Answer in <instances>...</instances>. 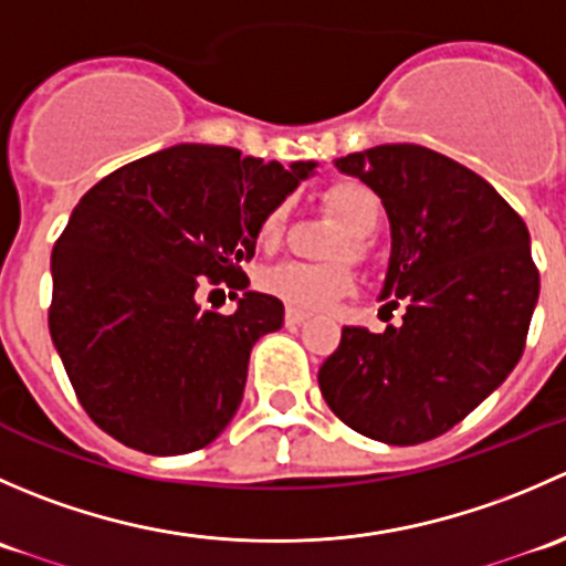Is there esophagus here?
<instances>
[{
    "label": "esophagus",
    "instance_id": "34e87169",
    "mask_svg": "<svg viewBox=\"0 0 566 566\" xmlns=\"http://www.w3.org/2000/svg\"><path fill=\"white\" fill-rule=\"evenodd\" d=\"M310 317H312L310 312H304V310H295V306H290V310L284 312V323H287V325H293V328H295V325H304L306 319H310Z\"/></svg>",
    "mask_w": 566,
    "mask_h": 566
}]
</instances>
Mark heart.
I'll use <instances>...</instances> for the list:
<instances>
[{"instance_id": "heart-1", "label": "heart", "mask_w": 566, "mask_h": 566, "mask_svg": "<svg viewBox=\"0 0 566 566\" xmlns=\"http://www.w3.org/2000/svg\"><path fill=\"white\" fill-rule=\"evenodd\" d=\"M325 205L345 221L350 238H342L339 247L334 249L336 256L364 254L367 251V238L378 230L380 224V199L369 186L356 180L336 182L325 191ZM287 205H273L260 221V243L273 249L282 243L287 232ZM356 284L353 268L347 262H331V265H317V262L287 260L268 268L260 276V287L271 293L273 298L295 306V310H328L336 301L345 298Z\"/></svg>"}]
</instances>
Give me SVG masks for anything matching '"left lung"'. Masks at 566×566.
Returning <instances> with one entry per match:
<instances>
[{"instance_id": "obj_1", "label": "left lung", "mask_w": 566, "mask_h": 566, "mask_svg": "<svg viewBox=\"0 0 566 566\" xmlns=\"http://www.w3.org/2000/svg\"><path fill=\"white\" fill-rule=\"evenodd\" d=\"M334 164L389 213L380 298L402 301L405 315L384 334L345 325L317 373L319 391L373 441H432L521 361L539 298L528 230L484 177L421 145H378Z\"/></svg>"}]
</instances>
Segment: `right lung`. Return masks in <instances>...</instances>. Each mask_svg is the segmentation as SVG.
<instances>
[{
    "label": "right lung",
    "instance_id": "1",
    "mask_svg": "<svg viewBox=\"0 0 566 566\" xmlns=\"http://www.w3.org/2000/svg\"><path fill=\"white\" fill-rule=\"evenodd\" d=\"M315 164L175 145L95 182L51 251L49 331L90 419L145 454H186L224 432L249 353L284 323L241 262L260 221ZM243 289L232 316L202 313V283Z\"/></svg>",
    "mask_w": 566,
    "mask_h": 566
}]
</instances>
